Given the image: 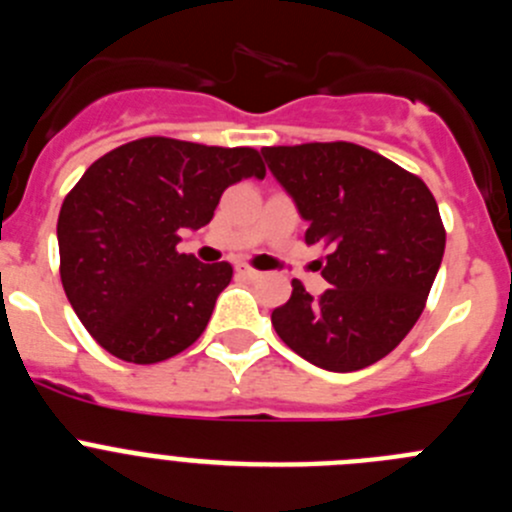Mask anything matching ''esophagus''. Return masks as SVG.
Listing matches in <instances>:
<instances>
[{
    "instance_id": "obj_1",
    "label": "esophagus",
    "mask_w": 512,
    "mask_h": 512,
    "mask_svg": "<svg viewBox=\"0 0 512 512\" xmlns=\"http://www.w3.org/2000/svg\"><path fill=\"white\" fill-rule=\"evenodd\" d=\"M235 274H238V277H243V279H248V282H259L261 277H264V271H259V269H251V266H235Z\"/></svg>"
}]
</instances>
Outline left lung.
Instances as JSON below:
<instances>
[{"label": "left lung", "instance_id": "8db88e82", "mask_svg": "<svg viewBox=\"0 0 512 512\" xmlns=\"http://www.w3.org/2000/svg\"><path fill=\"white\" fill-rule=\"evenodd\" d=\"M305 217L307 246L325 248L320 297L292 282L271 312L277 336L328 372L384 359L423 312L446 248L438 205L420 176L356 143L261 148Z\"/></svg>", "mask_w": 512, "mask_h": 512}]
</instances>
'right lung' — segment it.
Returning a JSON list of instances; mask_svg holds the SVG:
<instances>
[{
	"label": "right lung",
	"mask_w": 512,
	"mask_h": 512,
	"mask_svg": "<svg viewBox=\"0 0 512 512\" xmlns=\"http://www.w3.org/2000/svg\"><path fill=\"white\" fill-rule=\"evenodd\" d=\"M266 169L256 148L130 140L97 158L58 215L61 282L71 307L112 356L158 364L205 333L233 266L179 253L182 230L215 215L230 184Z\"/></svg>",
	"instance_id": "obj_1"
}]
</instances>
